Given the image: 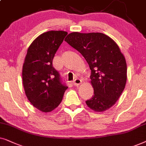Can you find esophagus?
<instances>
[{"label":"esophagus","instance_id":"esophagus-1","mask_svg":"<svg viewBox=\"0 0 146 146\" xmlns=\"http://www.w3.org/2000/svg\"><path fill=\"white\" fill-rule=\"evenodd\" d=\"M81 83H82V81H81V79H75L74 81H73V85H75V86H79V85L81 84Z\"/></svg>","mask_w":146,"mask_h":146}]
</instances>
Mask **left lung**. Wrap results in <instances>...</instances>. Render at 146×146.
Returning <instances> with one entry per match:
<instances>
[{
	"label": "left lung",
	"instance_id": "1",
	"mask_svg": "<svg viewBox=\"0 0 146 146\" xmlns=\"http://www.w3.org/2000/svg\"><path fill=\"white\" fill-rule=\"evenodd\" d=\"M65 40L83 56L91 71L94 95L85 102L87 106L98 112L108 110L118 100L127 80V65L119 46L101 33H71Z\"/></svg>",
	"mask_w": 146,
	"mask_h": 146
}]
</instances>
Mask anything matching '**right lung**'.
Wrapping results in <instances>:
<instances>
[{
  "instance_id": "add662e5",
  "label": "right lung",
  "mask_w": 146,
  "mask_h": 146,
  "mask_svg": "<svg viewBox=\"0 0 146 146\" xmlns=\"http://www.w3.org/2000/svg\"><path fill=\"white\" fill-rule=\"evenodd\" d=\"M67 33L50 31L36 38L27 50L23 83L31 104L42 112L59 106L68 87L53 66V59Z\"/></svg>"
}]
</instances>
